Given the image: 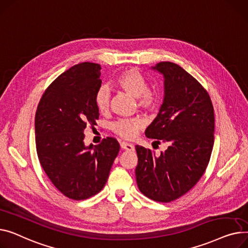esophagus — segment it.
Segmentation results:
<instances>
[{
	"label": "esophagus",
	"instance_id": "obj_1",
	"mask_svg": "<svg viewBox=\"0 0 248 248\" xmlns=\"http://www.w3.org/2000/svg\"><path fill=\"white\" fill-rule=\"evenodd\" d=\"M121 148L126 151H134L135 150V147L133 146V145L130 143H127V142H121Z\"/></svg>",
	"mask_w": 248,
	"mask_h": 248
}]
</instances>
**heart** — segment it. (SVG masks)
I'll list each match as a JSON object with an SVG mask.
<instances>
[{"instance_id":"1","label":"heart","mask_w":248,"mask_h":248,"mask_svg":"<svg viewBox=\"0 0 248 248\" xmlns=\"http://www.w3.org/2000/svg\"><path fill=\"white\" fill-rule=\"evenodd\" d=\"M115 84L126 93L137 97L138 106L142 110L151 111L158 103L157 92L148 88V84L141 73L133 68L126 69L115 79ZM110 90L106 86H102L95 94V106L97 110L104 114L110 107ZM143 122L140 118H127L115 121L111 129L120 137L132 140L137 136L138 131L142 128Z\"/></svg>"}]
</instances>
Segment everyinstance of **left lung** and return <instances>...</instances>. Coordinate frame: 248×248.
I'll use <instances>...</instances> for the list:
<instances>
[{
  "label": "left lung",
  "mask_w": 248,
  "mask_h": 248,
  "mask_svg": "<svg viewBox=\"0 0 248 248\" xmlns=\"http://www.w3.org/2000/svg\"><path fill=\"white\" fill-rule=\"evenodd\" d=\"M152 69L163 75L164 100L145 135L167 149L156 156L136 145V181L145 196L170 202L186 194L206 170L214 144V110L207 91L179 65L160 62Z\"/></svg>",
  "instance_id": "obj_1"
}]
</instances>
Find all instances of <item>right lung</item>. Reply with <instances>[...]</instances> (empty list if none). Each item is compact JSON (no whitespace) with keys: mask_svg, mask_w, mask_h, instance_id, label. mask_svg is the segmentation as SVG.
<instances>
[{"mask_svg":"<svg viewBox=\"0 0 248 248\" xmlns=\"http://www.w3.org/2000/svg\"><path fill=\"white\" fill-rule=\"evenodd\" d=\"M99 64L71 67L44 92L35 116L39 161L54 186L66 197L84 200L105 186L120 145L107 137L85 146L87 125H96L95 94L101 87Z\"/></svg>","mask_w":248,"mask_h":248,"instance_id":"right-lung-1","label":"right lung"}]
</instances>
